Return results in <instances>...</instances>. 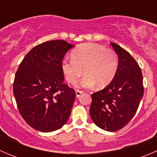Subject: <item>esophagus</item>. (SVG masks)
I'll return each mask as SVG.
<instances>
[{"instance_id": "1", "label": "esophagus", "mask_w": 157, "mask_h": 157, "mask_svg": "<svg viewBox=\"0 0 157 157\" xmlns=\"http://www.w3.org/2000/svg\"><path fill=\"white\" fill-rule=\"evenodd\" d=\"M83 93V91H81V90H76V96H77V97H79Z\"/></svg>"}]
</instances>
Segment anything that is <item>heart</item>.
I'll list each match as a JSON object with an SVG mask.
<instances>
[{"label":"heart","mask_w":157,"mask_h":157,"mask_svg":"<svg viewBox=\"0 0 157 157\" xmlns=\"http://www.w3.org/2000/svg\"><path fill=\"white\" fill-rule=\"evenodd\" d=\"M61 67L71 83H75L84 72L85 76L77 83L79 87L90 88L97 84L98 87L102 88L115 78L118 60L112 49L98 44L85 43L73 51L72 58H64Z\"/></svg>","instance_id":"b5f03b06"}]
</instances>
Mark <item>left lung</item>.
<instances>
[{
  "label": "left lung",
  "mask_w": 157,
  "mask_h": 157,
  "mask_svg": "<svg viewBox=\"0 0 157 157\" xmlns=\"http://www.w3.org/2000/svg\"><path fill=\"white\" fill-rule=\"evenodd\" d=\"M118 57L115 78L99 92L93 93L90 114L101 129L116 131L132 119L144 95L143 76L137 61L129 52L111 43Z\"/></svg>",
  "instance_id": "obj_1"
}]
</instances>
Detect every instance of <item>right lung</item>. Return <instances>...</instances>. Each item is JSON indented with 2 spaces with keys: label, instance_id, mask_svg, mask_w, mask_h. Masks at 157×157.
Wrapping results in <instances>:
<instances>
[{
  "label": "right lung",
  "instance_id": "1",
  "mask_svg": "<svg viewBox=\"0 0 157 157\" xmlns=\"http://www.w3.org/2000/svg\"><path fill=\"white\" fill-rule=\"evenodd\" d=\"M74 45L52 40L28 52L16 73L13 95L26 122L37 131L51 132L67 122L76 94L64 83L63 58Z\"/></svg>",
  "mask_w": 157,
  "mask_h": 157
}]
</instances>
